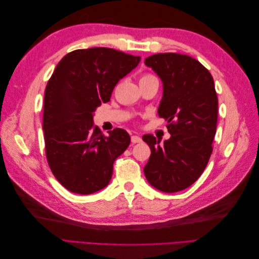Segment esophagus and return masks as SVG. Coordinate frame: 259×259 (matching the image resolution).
I'll list each match as a JSON object with an SVG mask.
<instances>
[{
    "label": "esophagus",
    "instance_id": "obj_1",
    "mask_svg": "<svg viewBox=\"0 0 259 259\" xmlns=\"http://www.w3.org/2000/svg\"><path fill=\"white\" fill-rule=\"evenodd\" d=\"M142 137L140 136H137V135H133L132 137H131V142L133 143V144H138V143H142Z\"/></svg>",
    "mask_w": 259,
    "mask_h": 259
}]
</instances>
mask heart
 Masks as SVG:
<instances>
[{"mask_svg":"<svg viewBox=\"0 0 259 259\" xmlns=\"http://www.w3.org/2000/svg\"><path fill=\"white\" fill-rule=\"evenodd\" d=\"M153 77H155L153 74L151 73H145L142 75V77H140V81H146V80H150V79H153Z\"/></svg>","mask_w":259,"mask_h":259,"instance_id":"obj_1","label":"heart"}]
</instances>
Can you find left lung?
<instances>
[{"label": "left lung", "mask_w": 259, "mask_h": 259, "mask_svg": "<svg viewBox=\"0 0 259 259\" xmlns=\"http://www.w3.org/2000/svg\"><path fill=\"white\" fill-rule=\"evenodd\" d=\"M145 65L163 82L158 113L170 134L163 145L153 135L143 136L151 149L145 175L163 192L182 191L202 175L213 152L218 115L213 76L197 59L177 53L152 55Z\"/></svg>", "instance_id": "1"}]
</instances>
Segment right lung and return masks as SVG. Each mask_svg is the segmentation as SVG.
Here are the masks:
<instances>
[{"instance_id":"right-lung-1","label":"right lung","mask_w":259,"mask_h":259,"mask_svg":"<svg viewBox=\"0 0 259 259\" xmlns=\"http://www.w3.org/2000/svg\"><path fill=\"white\" fill-rule=\"evenodd\" d=\"M139 61L140 56L93 48L67 54L54 70L44 96L45 154L52 173L69 191L91 194L110 182L113 163L131 137L122 128L103 135L93 114Z\"/></svg>"}]
</instances>
